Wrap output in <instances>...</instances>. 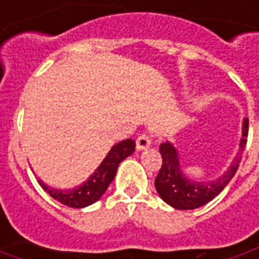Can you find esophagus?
<instances>
[{"mask_svg":"<svg viewBox=\"0 0 259 259\" xmlns=\"http://www.w3.org/2000/svg\"><path fill=\"white\" fill-rule=\"evenodd\" d=\"M150 145H152V140H150V138L147 135H140L138 140H136V149L138 150H145Z\"/></svg>","mask_w":259,"mask_h":259,"instance_id":"1","label":"esophagus"}]
</instances>
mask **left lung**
Segmentation results:
<instances>
[{"label":"left lung","mask_w":259,"mask_h":259,"mask_svg":"<svg viewBox=\"0 0 259 259\" xmlns=\"http://www.w3.org/2000/svg\"><path fill=\"white\" fill-rule=\"evenodd\" d=\"M248 136V119L242 121V136L239 140L238 153L228 166L224 174L213 181H198L183 172L182 163L178 147L170 142H165L159 146L162 155V167L159 170L155 181L159 196L175 209H196L210 202L221 192L238 170L241 162V155L244 152Z\"/></svg>","instance_id":"left-lung-1"}]
</instances>
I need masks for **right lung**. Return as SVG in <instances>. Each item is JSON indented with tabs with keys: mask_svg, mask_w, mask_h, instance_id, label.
<instances>
[{
	"mask_svg": "<svg viewBox=\"0 0 259 259\" xmlns=\"http://www.w3.org/2000/svg\"><path fill=\"white\" fill-rule=\"evenodd\" d=\"M135 147L136 143L132 139H126L116 143L109 150V153L103 159L99 167L90 175V178L73 189H56L46 185L41 179H38V183L51 198L57 199L60 203L76 209L85 208L102 198L103 193L107 191L109 185L114 179L120 162L135 152Z\"/></svg>",
	"mask_w": 259,
	"mask_h": 259,
	"instance_id": "1",
	"label": "right lung"
}]
</instances>
